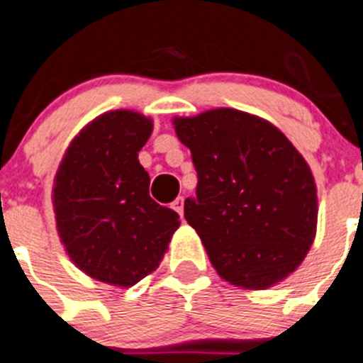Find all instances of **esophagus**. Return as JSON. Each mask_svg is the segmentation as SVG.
Here are the masks:
<instances>
[{
  "label": "esophagus",
  "mask_w": 363,
  "mask_h": 363,
  "mask_svg": "<svg viewBox=\"0 0 363 363\" xmlns=\"http://www.w3.org/2000/svg\"><path fill=\"white\" fill-rule=\"evenodd\" d=\"M172 208H174V210L177 211V213L182 217V215H184V197H177V199H175L174 204H172Z\"/></svg>",
  "instance_id": "obj_1"
}]
</instances>
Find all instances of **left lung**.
I'll list each match as a JSON object with an SVG mask.
<instances>
[{
	"label": "left lung",
	"instance_id": "8db88e82",
	"mask_svg": "<svg viewBox=\"0 0 363 363\" xmlns=\"http://www.w3.org/2000/svg\"><path fill=\"white\" fill-rule=\"evenodd\" d=\"M175 133L197 169L184 217L218 277L267 289L302 264L316 235L311 168L269 121L233 108L175 117Z\"/></svg>",
	"mask_w": 363,
	"mask_h": 363
}]
</instances>
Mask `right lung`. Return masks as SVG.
Masks as SVG:
<instances>
[{"label":"right lung","instance_id":"add662e5","mask_svg":"<svg viewBox=\"0 0 363 363\" xmlns=\"http://www.w3.org/2000/svg\"><path fill=\"white\" fill-rule=\"evenodd\" d=\"M152 119L112 110L88 123L65 152L54 179L55 226L70 260L92 279L130 287L161 264L181 222L150 197L137 155Z\"/></svg>","mask_w":363,"mask_h":363}]
</instances>
